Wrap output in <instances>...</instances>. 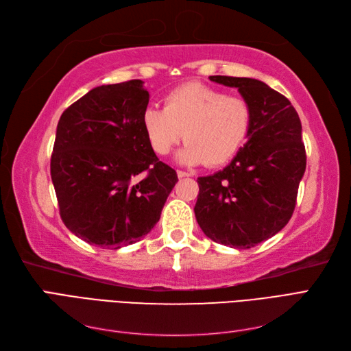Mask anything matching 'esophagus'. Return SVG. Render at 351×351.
<instances>
[{"label":"esophagus","mask_w":351,"mask_h":351,"mask_svg":"<svg viewBox=\"0 0 351 351\" xmlns=\"http://www.w3.org/2000/svg\"><path fill=\"white\" fill-rule=\"evenodd\" d=\"M177 176H178L180 178H183V177H190V176H192V173L183 171V169H177Z\"/></svg>","instance_id":"obj_1"}]
</instances>
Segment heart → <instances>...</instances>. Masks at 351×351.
<instances>
[{
  "label": "heart",
  "mask_w": 351,
  "mask_h": 351,
  "mask_svg": "<svg viewBox=\"0 0 351 351\" xmlns=\"http://www.w3.org/2000/svg\"><path fill=\"white\" fill-rule=\"evenodd\" d=\"M142 123L156 155L171 152L184 134L187 142L178 154L180 162L215 167L228 162L246 141L252 110L241 97L202 83H184L165 95L164 108L147 107Z\"/></svg>",
  "instance_id": "1"
}]
</instances>
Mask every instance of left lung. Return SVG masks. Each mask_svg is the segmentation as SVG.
<instances>
[{
	"label": "left lung",
	"instance_id": "obj_1",
	"mask_svg": "<svg viewBox=\"0 0 351 351\" xmlns=\"http://www.w3.org/2000/svg\"><path fill=\"white\" fill-rule=\"evenodd\" d=\"M237 88L252 110L247 142L221 171L199 177L197 224L215 243L250 249L290 221L306 169L302 123L291 102L267 83L209 76Z\"/></svg>",
	"mask_w": 351,
	"mask_h": 351
}]
</instances>
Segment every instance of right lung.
<instances>
[{
  "label": "right lung",
  "mask_w": 351,
  "mask_h": 351,
  "mask_svg": "<svg viewBox=\"0 0 351 351\" xmlns=\"http://www.w3.org/2000/svg\"><path fill=\"white\" fill-rule=\"evenodd\" d=\"M149 92L142 80L89 90L61 114L51 178L64 226L95 246L139 241L161 217L178 182L147 142L142 115Z\"/></svg>",
  "instance_id": "1"
}]
</instances>
